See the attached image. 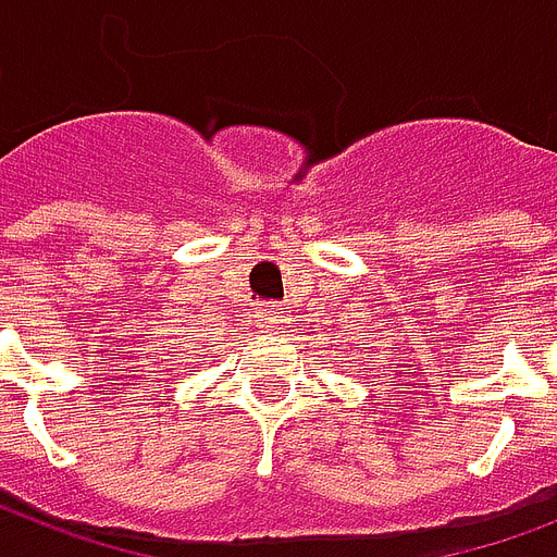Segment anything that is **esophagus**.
<instances>
[{"mask_svg": "<svg viewBox=\"0 0 557 557\" xmlns=\"http://www.w3.org/2000/svg\"><path fill=\"white\" fill-rule=\"evenodd\" d=\"M257 314L265 330H277L280 323H286V306L283 304H262Z\"/></svg>", "mask_w": 557, "mask_h": 557, "instance_id": "1", "label": "esophagus"}]
</instances>
